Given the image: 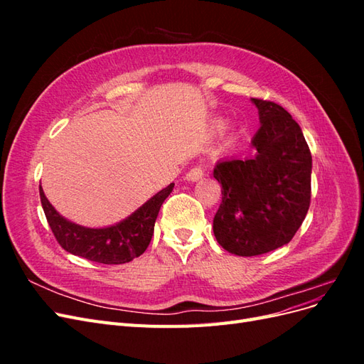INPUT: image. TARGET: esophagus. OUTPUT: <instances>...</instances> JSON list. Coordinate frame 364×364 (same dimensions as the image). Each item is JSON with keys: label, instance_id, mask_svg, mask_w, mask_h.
I'll use <instances>...</instances> for the list:
<instances>
[{"label": "esophagus", "instance_id": "34e87169", "mask_svg": "<svg viewBox=\"0 0 364 364\" xmlns=\"http://www.w3.org/2000/svg\"><path fill=\"white\" fill-rule=\"evenodd\" d=\"M203 174H205V170H203V167H200V165H197V167H194V168H191L188 173H186V181H191V182H197V181H200L202 178H203Z\"/></svg>", "mask_w": 364, "mask_h": 364}]
</instances>
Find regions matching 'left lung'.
<instances>
[{
	"instance_id": "left-lung-1",
	"label": "left lung",
	"mask_w": 364,
	"mask_h": 364,
	"mask_svg": "<svg viewBox=\"0 0 364 364\" xmlns=\"http://www.w3.org/2000/svg\"><path fill=\"white\" fill-rule=\"evenodd\" d=\"M259 115L253 155L218 161L222 203L214 235L229 253L255 257L290 243L311 199V153L299 124L273 102L250 98Z\"/></svg>"
}]
</instances>
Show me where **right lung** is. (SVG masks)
<instances>
[{
  "mask_svg": "<svg viewBox=\"0 0 364 364\" xmlns=\"http://www.w3.org/2000/svg\"><path fill=\"white\" fill-rule=\"evenodd\" d=\"M174 188L170 183L121 222L106 228H86L62 217L39 186L41 203L59 245L73 255L100 264H124L142 255L150 245L159 209Z\"/></svg>",
  "mask_w": 364,
  "mask_h": 364,
  "instance_id": "right-lung-1",
  "label": "right lung"
}]
</instances>
